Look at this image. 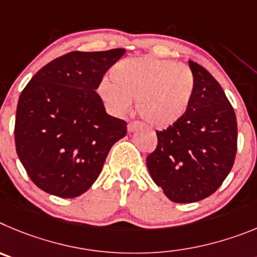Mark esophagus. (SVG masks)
Instances as JSON below:
<instances>
[{
	"label": "esophagus",
	"mask_w": 257,
	"mask_h": 257,
	"mask_svg": "<svg viewBox=\"0 0 257 257\" xmlns=\"http://www.w3.org/2000/svg\"><path fill=\"white\" fill-rule=\"evenodd\" d=\"M140 128H141L140 123H129L128 124V132H129V133H133V132L138 131Z\"/></svg>",
	"instance_id": "34e87169"
}]
</instances>
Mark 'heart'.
Here are the masks:
<instances>
[{
	"label": "heart",
	"instance_id": "obj_1",
	"mask_svg": "<svg viewBox=\"0 0 257 257\" xmlns=\"http://www.w3.org/2000/svg\"><path fill=\"white\" fill-rule=\"evenodd\" d=\"M111 82L102 79L97 92L114 115L124 116L137 101L150 126L166 129L188 112L196 91L195 75L186 65L154 56L129 57L112 66Z\"/></svg>",
	"mask_w": 257,
	"mask_h": 257
}]
</instances>
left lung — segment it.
I'll return each instance as SVG.
<instances>
[{"mask_svg":"<svg viewBox=\"0 0 257 257\" xmlns=\"http://www.w3.org/2000/svg\"><path fill=\"white\" fill-rule=\"evenodd\" d=\"M196 91L186 116L157 134L146 159L152 180L173 202H197L212 195L229 174L237 152V120L211 74L188 61Z\"/></svg>","mask_w":257,"mask_h":257,"instance_id":"obj_1","label":"left lung"}]
</instances>
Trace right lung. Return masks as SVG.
Returning <instances> with one entry per match:
<instances>
[{
  "label": "right lung",
  "mask_w": 257,
  "mask_h": 257,
  "mask_svg": "<svg viewBox=\"0 0 257 257\" xmlns=\"http://www.w3.org/2000/svg\"><path fill=\"white\" fill-rule=\"evenodd\" d=\"M125 50L74 51L28 83L16 108L15 146L28 175L50 195L74 198L91 188L126 123L108 115L96 92Z\"/></svg>",
  "instance_id": "obj_1"
}]
</instances>
